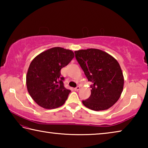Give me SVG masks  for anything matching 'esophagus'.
Listing matches in <instances>:
<instances>
[{"label": "esophagus", "mask_w": 148, "mask_h": 148, "mask_svg": "<svg viewBox=\"0 0 148 148\" xmlns=\"http://www.w3.org/2000/svg\"><path fill=\"white\" fill-rule=\"evenodd\" d=\"M79 89H80V87L79 86H77L76 88H74V90H75V91H79Z\"/></svg>", "instance_id": "obj_1"}]
</instances>
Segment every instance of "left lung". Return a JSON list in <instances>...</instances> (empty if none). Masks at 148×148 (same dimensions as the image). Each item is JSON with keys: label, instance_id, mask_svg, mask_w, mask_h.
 Instances as JSON below:
<instances>
[{"label": "left lung", "instance_id": "obj_1", "mask_svg": "<svg viewBox=\"0 0 148 148\" xmlns=\"http://www.w3.org/2000/svg\"><path fill=\"white\" fill-rule=\"evenodd\" d=\"M74 53L88 81L92 83L91 96L82 103L95 111L110 108L118 101L123 89L124 77L119 62L99 49H80Z\"/></svg>", "mask_w": 148, "mask_h": 148}]
</instances>
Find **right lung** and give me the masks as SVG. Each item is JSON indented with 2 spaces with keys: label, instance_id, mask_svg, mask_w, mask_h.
Segmentation results:
<instances>
[{
  "label": "right lung",
  "instance_id": "1",
  "mask_svg": "<svg viewBox=\"0 0 148 148\" xmlns=\"http://www.w3.org/2000/svg\"><path fill=\"white\" fill-rule=\"evenodd\" d=\"M74 57L72 50L55 47L32 60L26 76L27 88L36 103L45 109H54L64 104L71 90L65 88L61 70Z\"/></svg>",
  "mask_w": 148,
  "mask_h": 148
}]
</instances>
